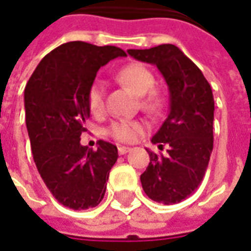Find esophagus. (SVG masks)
I'll return each mask as SVG.
<instances>
[{"label": "esophagus", "instance_id": "1", "mask_svg": "<svg viewBox=\"0 0 251 251\" xmlns=\"http://www.w3.org/2000/svg\"><path fill=\"white\" fill-rule=\"evenodd\" d=\"M129 151H130V148L129 147H124V146H121V147L118 148L119 155H125V154H127Z\"/></svg>", "mask_w": 251, "mask_h": 251}]
</instances>
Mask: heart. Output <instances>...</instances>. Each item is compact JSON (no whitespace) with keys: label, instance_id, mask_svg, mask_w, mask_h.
Instances as JSON below:
<instances>
[{"label":"heart","instance_id":"heart-1","mask_svg":"<svg viewBox=\"0 0 251 251\" xmlns=\"http://www.w3.org/2000/svg\"><path fill=\"white\" fill-rule=\"evenodd\" d=\"M117 79L122 85L132 89L137 96H141V107L150 114H159L165 107V99L159 92L152 90L155 85L154 74L140 63H130L117 73ZM105 83L96 79L88 90V107L93 115H100L104 111ZM143 126L133 121H115L108 127L112 137L122 143H132L139 137Z\"/></svg>","mask_w":251,"mask_h":251}]
</instances>
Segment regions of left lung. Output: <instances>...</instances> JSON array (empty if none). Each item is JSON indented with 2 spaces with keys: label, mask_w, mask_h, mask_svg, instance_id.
Listing matches in <instances>:
<instances>
[{
  "label": "left lung",
  "mask_w": 251,
  "mask_h": 251,
  "mask_svg": "<svg viewBox=\"0 0 251 251\" xmlns=\"http://www.w3.org/2000/svg\"><path fill=\"white\" fill-rule=\"evenodd\" d=\"M136 60L158 67L169 86V114L152 143L168 154L147 150L150 163L140 176L150 199L173 204L188 198L202 183L213 151L214 99L202 71L172 44L129 49Z\"/></svg>",
  "instance_id": "1"
}]
</instances>
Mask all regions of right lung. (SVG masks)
I'll use <instances>...</instances> for the list:
<instances>
[{
    "instance_id": "1",
    "label": "right lung",
    "mask_w": 251,
    "mask_h": 251,
    "mask_svg": "<svg viewBox=\"0 0 251 251\" xmlns=\"http://www.w3.org/2000/svg\"><path fill=\"white\" fill-rule=\"evenodd\" d=\"M126 53L117 47L82 41L63 44L48 53L25 89V126L32 158L48 190L73 210L101 202L118 150L100 140L96 151L81 144L90 117L88 90L99 68Z\"/></svg>"
}]
</instances>
